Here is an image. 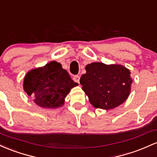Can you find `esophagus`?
<instances>
[{"mask_svg":"<svg viewBox=\"0 0 157 157\" xmlns=\"http://www.w3.org/2000/svg\"><path fill=\"white\" fill-rule=\"evenodd\" d=\"M73 79L74 80V82H78V83H79V81H80V76H79V75H73Z\"/></svg>","mask_w":157,"mask_h":157,"instance_id":"esophagus-1","label":"esophagus"}]
</instances>
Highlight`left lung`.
<instances>
[{"mask_svg": "<svg viewBox=\"0 0 157 157\" xmlns=\"http://www.w3.org/2000/svg\"><path fill=\"white\" fill-rule=\"evenodd\" d=\"M80 78L82 89L96 108H114L122 104L131 92V72L121 65L95 62L87 64Z\"/></svg>", "mask_w": 157, "mask_h": 157, "instance_id": "obj_1", "label": "left lung"}]
</instances>
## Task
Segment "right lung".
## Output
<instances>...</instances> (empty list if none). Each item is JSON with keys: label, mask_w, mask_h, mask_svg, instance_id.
<instances>
[{"label": "right lung", "mask_w": 157, "mask_h": 157, "mask_svg": "<svg viewBox=\"0 0 157 157\" xmlns=\"http://www.w3.org/2000/svg\"><path fill=\"white\" fill-rule=\"evenodd\" d=\"M77 85L56 61L31 70L24 81V89L28 96H33L35 103L45 108L62 106L70 89Z\"/></svg>", "instance_id": "right-lung-1"}]
</instances>
